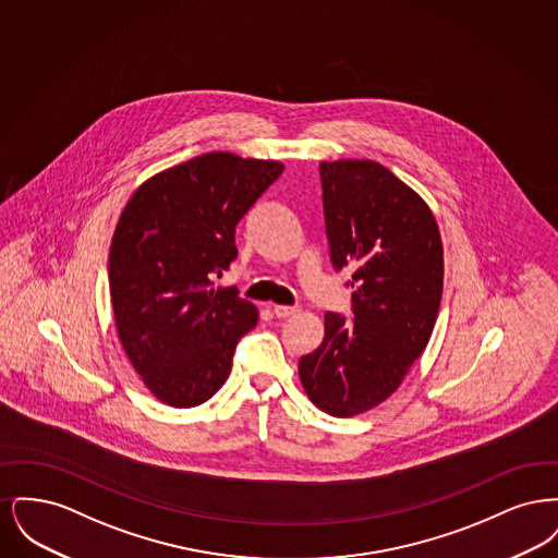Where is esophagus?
Returning a JSON list of instances; mask_svg holds the SVG:
<instances>
[{
    "label": "esophagus",
    "mask_w": 558,
    "mask_h": 558,
    "mask_svg": "<svg viewBox=\"0 0 558 558\" xmlns=\"http://www.w3.org/2000/svg\"><path fill=\"white\" fill-rule=\"evenodd\" d=\"M301 310L296 305H274V316L276 318L284 319L296 316Z\"/></svg>",
    "instance_id": "1"
}]
</instances>
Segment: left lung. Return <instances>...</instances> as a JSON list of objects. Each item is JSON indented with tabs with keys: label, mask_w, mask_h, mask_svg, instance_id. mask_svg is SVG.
Instances as JSON below:
<instances>
[{
	"label": "left lung",
	"mask_w": 558,
	"mask_h": 558,
	"mask_svg": "<svg viewBox=\"0 0 558 558\" xmlns=\"http://www.w3.org/2000/svg\"><path fill=\"white\" fill-rule=\"evenodd\" d=\"M335 269L353 267V322L328 312L324 341L299 360L322 412L362 414L398 391L425 351L444 292V246L425 201L374 160L319 162Z\"/></svg>",
	"instance_id": "obj_1"
}]
</instances>
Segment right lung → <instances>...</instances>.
Returning a JSON list of instances; mask_svg holds the SVG:
<instances>
[{"mask_svg":"<svg viewBox=\"0 0 558 558\" xmlns=\"http://www.w3.org/2000/svg\"><path fill=\"white\" fill-rule=\"evenodd\" d=\"M284 165L207 153L165 169L133 192L108 255L114 324L133 368L167 405L213 398L232 371L257 307L234 287L215 289L236 259L240 219Z\"/></svg>","mask_w":558,"mask_h":558,"instance_id":"add662e5","label":"right lung"}]
</instances>
